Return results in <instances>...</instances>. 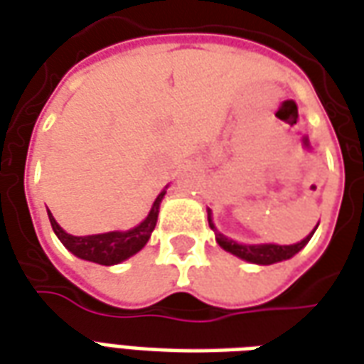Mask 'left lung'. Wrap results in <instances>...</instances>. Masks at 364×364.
Returning a JSON list of instances; mask_svg holds the SVG:
<instances>
[{
	"instance_id": "left-lung-1",
	"label": "left lung",
	"mask_w": 364,
	"mask_h": 364,
	"mask_svg": "<svg viewBox=\"0 0 364 364\" xmlns=\"http://www.w3.org/2000/svg\"><path fill=\"white\" fill-rule=\"evenodd\" d=\"M208 221L211 230L215 232V240L221 246L223 250L229 252L232 256L244 259V262H250V264H258V266H272V264H277V262H285V259H291L294 254L299 252L309 244V240L312 238V235L316 232L318 225L314 229L310 230L306 237L302 238L301 242L294 244H275V242H259V244H250V242H237L232 238L225 237L223 232H219V229L215 227L213 215H211V209H208Z\"/></svg>"
}]
</instances>
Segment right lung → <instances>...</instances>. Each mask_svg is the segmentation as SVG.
I'll use <instances>...</instances> for the list:
<instances>
[{
    "label": "right lung",
    "mask_w": 364,
    "mask_h": 364,
    "mask_svg": "<svg viewBox=\"0 0 364 364\" xmlns=\"http://www.w3.org/2000/svg\"><path fill=\"white\" fill-rule=\"evenodd\" d=\"M166 188L168 186H164L163 192L156 196V200L153 201L147 217L139 225H135V227L127 230H108V232H98V235L75 237V235L65 232L58 225L54 215L50 213V209H48V219H50V225L54 229L55 237L60 238V242L73 256L85 259V262L100 264V266H116V264H122L127 258L135 256L145 244L149 242L151 232L155 230L156 217H159V209H161V201H163L164 193H166Z\"/></svg>",
    "instance_id": "add662e5"
}]
</instances>
